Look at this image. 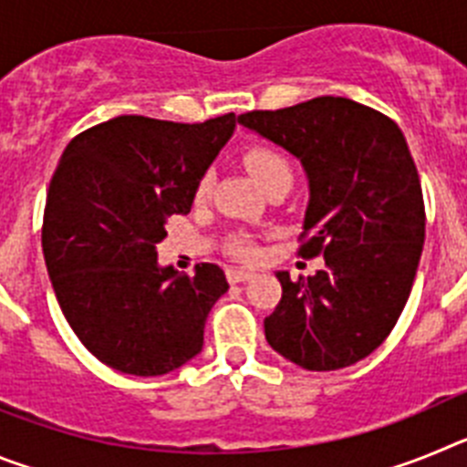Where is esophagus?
<instances>
[{
    "label": "esophagus",
    "mask_w": 467,
    "mask_h": 467,
    "mask_svg": "<svg viewBox=\"0 0 467 467\" xmlns=\"http://www.w3.org/2000/svg\"><path fill=\"white\" fill-rule=\"evenodd\" d=\"M253 278V274L250 271H243V269H226V280H229L231 285L236 283H245V280Z\"/></svg>",
    "instance_id": "34e87169"
}]
</instances>
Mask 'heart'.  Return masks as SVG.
<instances>
[{
  "instance_id": "b5f03b06",
  "label": "heart",
  "mask_w": 467,
  "mask_h": 467,
  "mask_svg": "<svg viewBox=\"0 0 467 467\" xmlns=\"http://www.w3.org/2000/svg\"><path fill=\"white\" fill-rule=\"evenodd\" d=\"M243 161H245L247 171L253 172V177L257 180V184L262 189L266 187V184L280 180V177L292 180L290 161H287V156H285L283 151L275 150V147H266V144L250 147V150L245 151V156H243ZM210 189H213V177L203 175L196 184V201L208 198ZM229 247H231V253L236 254V257H245V259L254 257V247L250 245V241H245V238H236Z\"/></svg>"
}]
</instances>
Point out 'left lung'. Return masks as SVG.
Here are the masks:
<instances>
[{"mask_svg": "<svg viewBox=\"0 0 467 467\" xmlns=\"http://www.w3.org/2000/svg\"><path fill=\"white\" fill-rule=\"evenodd\" d=\"M238 123L301 161L308 177L301 257L325 269L292 280L264 320L266 341L308 372L356 365L383 344L410 299L426 210L398 123L348 98L323 95Z\"/></svg>", "mask_w": 467, "mask_h": 467, "instance_id": "1", "label": "left lung"}]
</instances>
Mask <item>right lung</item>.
I'll return each instance as SVG.
<instances>
[{"mask_svg":"<svg viewBox=\"0 0 467 467\" xmlns=\"http://www.w3.org/2000/svg\"><path fill=\"white\" fill-rule=\"evenodd\" d=\"M236 130V114L203 123L117 117L79 133L60 156L41 247L69 327L107 367L161 377L203 348L210 308L226 290L217 264L161 266L156 245L187 214L198 180Z\"/></svg>","mask_w":467,"mask_h":467,"instance_id":"obj_1","label":"right lung"}]
</instances>
